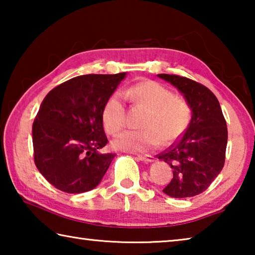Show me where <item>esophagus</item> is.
<instances>
[{
  "instance_id": "obj_1",
  "label": "esophagus",
  "mask_w": 255,
  "mask_h": 255,
  "mask_svg": "<svg viewBox=\"0 0 255 255\" xmlns=\"http://www.w3.org/2000/svg\"><path fill=\"white\" fill-rule=\"evenodd\" d=\"M137 158L139 159V161H143L146 163H149V162H153V156H150V155H138Z\"/></svg>"
}]
</instances>
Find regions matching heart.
<instances>
[{"mask_svg":"<svg viewBox=\"0 0 255 255\" xmlns=\"http://www.w3.org/2000/svg\"><path fill=\"white\" fill-rule=\"evenodd\" d=\"M133 105L146 109L141 124L143 130L124 131L111 141L112 147L126 152H145L161 141L170 144L175 140L191 119V108L182 98L155 81H141L124 92ZM126 122V109L122 96L115 93L108 99L102 110V123L106 130L116 133Z\"/></svg>","mask_w":255,"mask_h":255,"instance_id":"obj_1","label":"heart"}]
</instances>
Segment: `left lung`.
<instances>
[{
	"mask_svg": "<svg viewBox=\"0 0 255 255\" xmlns=\"http://www.w3.org/2000/svg\"><path fill=\"white\" fill-rule=\"evenodd\" d=\"M157 76L183 94L192 114L183 135L157 155L173 170V178L163 192L172 198L197 196L208 189L224 167L226 120L217 98L205 85L179 75Z\"/></svg>",
	"mask_w": 255,
	"mask_h": 255,
	"instance_id": "1",
	"label": "left lung"
}]
</instances>
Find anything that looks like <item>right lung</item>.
Wrapping results in <instances>:
<instances>
[{
  "label": "right lung",
  "mask_w": 255,
  "mask_h": 255,
  "mask_svg": "<svg viewBox=\"0 0 255 255\" xmlns=\"http://www.w3.org/2000/svg\"><path fill=\"white\" fill-rule=\"evenodd\" d=\"M125 77L126 73L73 77L41 102L32 125L34 164L60 191H90L109 169L116 154L99 153L108 143L102 110Z\"/></svg>",
  "instance_id": "add662e5"
}]
</instances>
